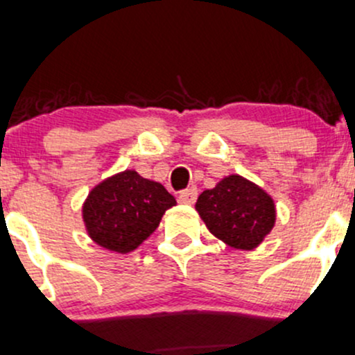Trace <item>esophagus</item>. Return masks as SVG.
Masks as SVG:
<instances>
[{
	"mask_svg": "<svg viewBox=\"0 0 355 355\" xmlns=\"http://www.w3.org/2000/svg\"><path fill=\"white\" fill-rule=\"evenodd\" d=\"M197 200V189L196 187H190L184 192L178 193V202L185 204V206H192L193 202Z\"/></svg>",
	"mask_w": 355,
	"mask_h": 355,
	"instance_id": "obj_1",
	"label": "esophagus"
}]
</instances>
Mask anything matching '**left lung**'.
I'll use <instances>...</instances> for the list:
<instances>
[{
	"instance_id": "left-lung-1",
	"label": "left lung",
	"mask_w": 355,
	"mask_h": 355,
	"mask_svg": "<svg viewBox=\"0 0 355 355\" xmlns=\"http://www.w3.org/2000/svg\"><path fill=\"white\" fill-rule=\"evenodd\" d=\"M196 211L218 240L236 250L257 248L277 218L270 193L241 175H227L204 190Z\"/></svg>"
}]
</instances>
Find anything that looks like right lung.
I'll use <instances>...</instances> for the list:
<instances>
[{
	"label": "right lung",
	"mask_w": 355,
	"mask_h": 355,
	"mask_svg": "<svg viewBox=\"0 0 355 355\" xmlns=\"http://www.w3.org/2000/svg\"><path fill=\"white\" fill-rule=\"evenodd\" d=\"M177 200L159 182L124 170L89 190L81 218L93 243L112 253H129L155 233Z\"/></svg>",
	"instance_id": "right-lung-1"
}]
</instances>
